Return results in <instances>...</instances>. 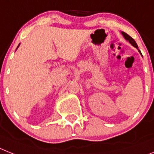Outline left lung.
<instances>
[{"mask_svg": "<svg viewBox=\"0 0 154 154\" xmlns=\"http://www.w3.org/2000/svg\"><path fill=\"white\" fill-rule=\"evenodd\" d=\"M121 33H122V35L124 36V37H125V39L127 40V41H129V43L131 44V45H133V46H134V47H135V48H138V45H137L136 42H135V40L133 39L132 37H130V36H129L128 34H127V33H125V32H121ZM139 52H140V51H139ZM141 54H142V53H141Z\"/></svg>", "mask_w": 154, "mask_h": 154, "instance_id": "left-lung-1", "label": "left lung"}]
</instances>
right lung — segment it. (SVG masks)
<instances>
[{
  "label": "right lung",
  "instance_id": "add662e5",
  "mask_svg": "<svg viewBox=\"0 0 154 154\" xmlns=\"http://www.w3.org/2000/svg\"><path fill=\"white\" fill-rule=\"evenodd\" d=\"M19 45H20V44H19ZM19 45H18V47H17V48H19Z\"/></svg>",
  "mask_w": 154,
  "mask_h": 154
}]
</instances>
